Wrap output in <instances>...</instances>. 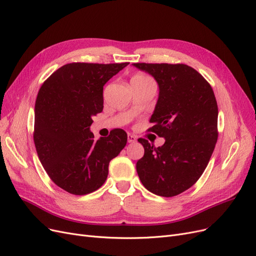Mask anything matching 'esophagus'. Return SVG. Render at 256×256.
Segmentation results:
<instances>
[{"mask_svg":"<svg viewBox=\"0 0 256 256\" xmlns=\"http://www.w3.org/2000/svg\"><path fill=\"white\" fill-rule=\"evenodd\" d=\"M128 144H134V142H136V136L132 135V134H128Z\"/></svg>","mask_w":256,"mask_h":256,"instance_id":"34e87169","label":"esophagus"}]
</instances>
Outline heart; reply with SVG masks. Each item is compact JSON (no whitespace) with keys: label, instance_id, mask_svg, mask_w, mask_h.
Wrapping results in <instances>:
<instances>
[{"label":"heart","instance_id":"heart-1","mask_svg":"<svg viewBox=\"0 0 256 256\" xmlns=\"http://www.w3.org/2000/svg\"><path fill=\"white\" fill-rule=\"evenodd\" d=\"M154 83V81L144 74H137L130 79V84H148Z\"/></svg>","mask_w":256,"mask_h":256}]
</instances>
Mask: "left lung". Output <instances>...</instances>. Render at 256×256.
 Masks as SVG:
<instances>
[{"mask_svg": "<svg viewBox=\"0 0 256 256\" xmlns=\"http://www.w3.org/2000/svg\"><path fill=\"white\" fill-rule=\"evenodd\" d=\"M153 76L159 96L148 130L164 137V146L138 139L144 155L136 164L150 192L172 197L190 188L202 175L214 150L218 108L211 85L186 64L134 63Z\"/></svg>", "mask_w": 256, "mask_h": 256, "instance_id": "obj_1", "label": "left lung"}]
</instances>
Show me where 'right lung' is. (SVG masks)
<instances>
[{"mask_svg":"<svg viewBox=\"0 0 256 256\" xmlns=\"http://www.w3.org/2000/svg\"><path fill=\"white\" fill-rule=\"evenodd\" d=\"M128 63H70L56 70L38 92L34 141L52 180L74 195L106 182L110 162L126 146L123 130L94 139L92 117L103 110V86Z\"/></svg>","mask_w":256,"mask_h":256,"instance_id":"add662e5","label":"right lung"}]
</instances>
